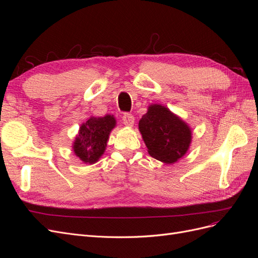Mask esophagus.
Listing matches in <instances>:
<instances>
[{
  "mask_svg": "<svg viewBox=\"0 0 258 258\" xmlns=\"http://www.w3.org/2000/svg\"><path fill=\"white\" fill-rule=\"evenodd\" d=\"M122 122L128 127H132L135 124V117L129 113H124L122 116Z\"/></svg>",
  "mask_w": 258,
  "mask_h": 258,
  "instance_id": "1",
  "label": "esophagus"
}]
</instances>
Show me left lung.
<instances>
[{
    "instance_id": "obj_1",
    "label": "left lung",
    "mask_w": 258,
    "mask_h": 258,
    "mask_svg": "<svg viewBox=\"0 0 258 258\" xmlns=\"http://www.w3.org/2000/svg\"><path fill=\"white\" fill-rule=\"evenodd\" d=\"M139 130L148 154L165 163L182 158L191 142L188 124L160 104L148 106L147 113L139 121Z\"/></svg>"
}]
</instances>
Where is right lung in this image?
<instances>
[{
  "instance_id": "add662e5",
  "label": "right lung",
  "mask_w": 258,
  "mask_h": 258,
  "mask_svg": "<svg viewBox=\"0 0 258 258\" xmlns=\"http://www.w3.org/2000/svg\"><path fill=\"white\" fill-rule=\"evenodd\" d=\"M116 126L113 115L90 117L80 127L73 143L74 154L85 163H95L105 152L110 132Z\"/></svg>"
}]
</instances>
